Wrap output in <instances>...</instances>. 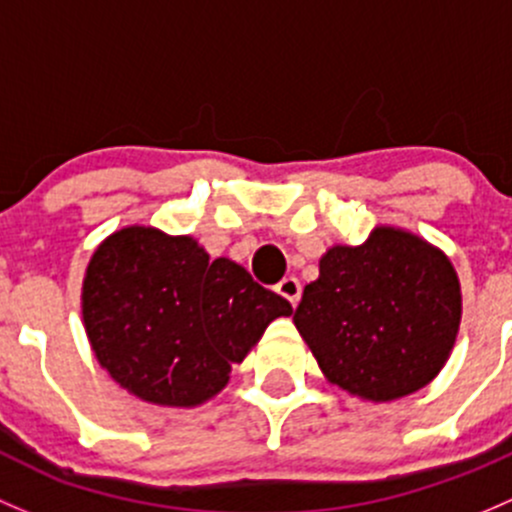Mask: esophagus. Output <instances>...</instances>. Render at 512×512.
Segmentation results:
<instances>
[{
  "label": "esophagus",
  "instance_id": "esophagus-1",
  "mask_svg": "<svg viewBox=\"0 0 512 512\" xmlns=\"http://www.w3.org/2000/svg\"><path fill=\"white\" fill-rule=\"evenodd\" d=\"M276 293L283 295V298H286L288 303H291L295 308V305H298V300H300V281H298V278H293V276L283 278V281L276 286Z\"/></svg>",
  "mask_w": 512,
  "mask_h": 512
}]
</instances>
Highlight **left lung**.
<instances>
[{
    "mask_svg": "<svg viewBox=\"0 0 512 512\" xmlns=\"http://www.w3.org/2000/svg\"><path fill=\"white\" fill-rule=\"evenodd\" d=\"M325 379L365 402H394L431 382L461 325V283L439 246L397 226L335 244L293 313Z\"/></svg>",
    "mask_w": 512,
    "mask_h": 512,
    "instance_id": "obj_1",
    "label": "left lung"
}]
</instances>
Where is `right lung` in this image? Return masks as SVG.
Segmentation results:
<instances>
[{
  "instance_id": "right-lung-1",
  "label": "right lung",
  "mask_w": 512,
  "mask_h": 512,
  "mask_svg": "<svg viewBox=\"0 0 512 512\" xmlns=\"http://www.w3.org/2000/svg\"><path fill=\"white\" fill-rule=\"evenodd\" d=\"M96 360L133 397L192 409L226 387L263 330L293 313L231 258L192 236L125 226L100 241L81 291Z\"/></svg>"
}]
</instances>
